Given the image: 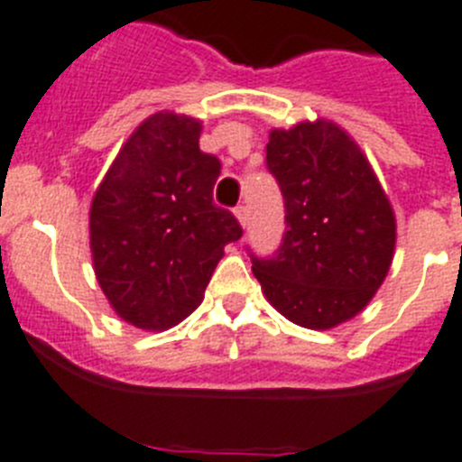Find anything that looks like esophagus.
Listing matches in <instances>:
<instances>
[{
  "label": "esophagus",
  "instance_id": "esophagus-1",
  "mask_svg": "<svg viewBox=\"0 0 462 462\" xmlns=\"http://www.w3.org/2000/svg\"><path fill=\"white\" fill-rule=\"evenodd\" d=\"M235 216H236V218H239L241 226H246V223H248V207L246 205H239L235 209Z\"/></svg>",
  "mask_w": 462,
  "mask_h": 462
}]
</instances>
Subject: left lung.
<instances>
[{
    "label": "left lung",
    "instance_id": "obj_1",
    "mask_svg": "<svg viewBox=\"0 0 462 462\" xmlns=\"http://www.w3.org/2000/svg\"><path fill=\"white\" fill-rule=\"evenodd\" d=\"M267 170L285 207L281 246L246 248L273 309L306 329L355 318L384 281L396 218L355 140L331 122L272 131Z\"/></svg>",
    "mask_w": 462,
    "mask_h": 462
}]
</instances>
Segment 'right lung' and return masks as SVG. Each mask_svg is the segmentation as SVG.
<instances>
[{
    "instance_id": "obj_1",
    "label": "right lung",
    "mask_w": 462,
    "mask_h": 462,
    "mask_svg": "<svg viewBox=\"0 0 462 462\" xmlns=\"http://www.w3.org/2000/svg\"><path fill=\"white\" fill-rule=\"evenodd\" d=\"M198 119L159 112L124 144L89 211L94 269L117 315L163 331L205 297L223 248L244 230L214 205L221 161L200 149Z\"/></svg>"
}]
</instances>
